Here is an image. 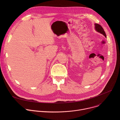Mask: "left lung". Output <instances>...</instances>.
Here are the masks:
<instances>
[{"mask_svg":"<svg viewBox=\"0 0 120 120\" xmlns=\"http://www.w3.org/2000/svg\"><path fill=\"white\" fill-rule=\"evenodd\" d=\"M94 25H95V29L96 31H97L98 32L100 33L101 34H102V35L105 36V37L106 38V35L105 32L104 31L103 28L102 27V26L101 25H100L98 24H95Z\"/></svg>","mask_w":120,"mask_h":120,"instance_id":"obj_1","label":"left lung"}]
</instances>
